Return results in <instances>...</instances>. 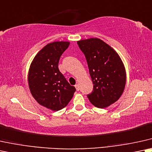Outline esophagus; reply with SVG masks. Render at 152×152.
I'll return each instance as SVG.
<instances>
[{
    "label": "esophagus",
    "instance_id": "esophagus-1",
    "mask_svg": "<svg viewBox=\"0 0 152 152\" xmlns=\"http://www.w3.org/2000/svg\"><path fill=\"white\" fill-rule=\"evenodd\" d=\"M75 88H76V89L77 91H78V90H80V88H79V86H78V84H76V85H75Z\"/></svg>",
    "mask_w": 152,
    "mask_h": 152
}]
</instances>
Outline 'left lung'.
<instances>
[{"mask_svg":"<svg viewBox=\"0 0 152 152\" xmlns=\"http://www.w3.org/2000/svg\"><path fill=\"white\" fill-rule=\"evenodd\" d=\"M85 55L93 90L88 95L94 106L105 108L120 98L126 82L125 66L118 53L97 38L77 41Z\"/></svg>","mask_w":152,"mask_h":152,"instance_id":"1","label":"left lung"}]
</instances>
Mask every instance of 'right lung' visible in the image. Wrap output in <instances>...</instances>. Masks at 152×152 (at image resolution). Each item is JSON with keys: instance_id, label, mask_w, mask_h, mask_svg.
Returning a JSON list of instances; mask_svg holds the SVG:
<instances>
[{"instance_id": "obj_1", "label": "right lung", "mask_w": 152, "mask_h": 152, "mask_svg": "<svg viewBox=\"0 0 152 152\" xmlns=\"http://www.w3.org/2000/svg\"><path fill=\"white\" fill-rule=\"evenodd\" d=\"M69 45L67 41L46 45L34 57L28 71V86L34 98L55 111L64 108L76 91L58 68L59 58Z\"/></svg>"}]
</instances>
